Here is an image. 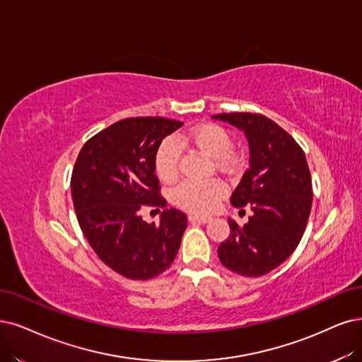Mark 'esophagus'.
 Returning a JSON list of instances; mask_svg holds the SVG:
<instances>
[{
    "label": "esophagus",
    "mask_w": 362,
    "mask_h": 362,
    "mask_svg": "<svg viewBox=\"0 0 362 362\" xmlns=\"http://www.w3.org/2000/svg\"><path fill=\"white\" fill-rule=\"evenodd\" d=\"M188 219H189L191 223H207V222H210V218L202 216V215H189Z\"/></svg>",
    "instance_id": "34e87169"
}]
</instances>
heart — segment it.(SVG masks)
<instances>
[{"instance_id": "b5f03b06", "label": "heart", "mask_w": 362, "mask_h": 362, "mask_svg": "<svg viewBox=\"0 0 362 362\" xmlns=\"http://www.w3.org/2000/svg\"><path fill=\"white\" fill-rule=\"evenodd\" d=\"M192 144L209 156L221 159L228 156L233 149L230 134L215 124H202L180 134L177 139H165L155 153V170L158 177L164 182L176 179L179 173L180 144ZM226 194V185L219 179H186L173 192L177 206L195 213H209L215 209L219 199Z\"/></svg>"}]
</instances>
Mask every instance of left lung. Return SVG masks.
I'll return each instance as SVG.
<instances>
[{"mask_svg":"<svg viewBox=\"0 0 362 362\" xmlns=\"http://www.w3.org/2000/svg\"><path fill=\"white\" fill-rule=\"evenodd\" d=\"M243 131L249 143V168L231 195L235 207L253 215L240 228L228 219L231 235L218 247L226 269L247 277L274 270L296 250L312 209V177L305 155L272 119L252 113L211 116Z\"/></svg>","mask_w":362,"mask_h":362,"instance_id":"1","label":"left lung"}]
</instances>
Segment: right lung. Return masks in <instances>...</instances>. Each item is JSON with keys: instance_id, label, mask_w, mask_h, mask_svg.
<instances>
[{"instance_id": "add662e5", "label": "right lung", "mask_w": 362, "mask_h": 362, "mask_svg": "<svg viewBox=\"0 0 362 362\" xmlns=\"http://www.w3.org/2000/svg\"><path fill=\"white\" fill-rule=\"evenodd\" d=\"M183 124L165 117H131L85 143L74 164L71 197L80 228L100 259L132 280L165 272L176 258L188 219L165 209L147 223L141 206L165 207L155 176V153Z\"/></svg>"}]
</instances>
